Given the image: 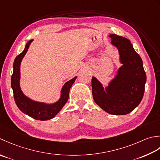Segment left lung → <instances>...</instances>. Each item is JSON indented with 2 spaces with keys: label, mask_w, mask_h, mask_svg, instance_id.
I'll return each instance as SVG.
<instances>
[{
  "label": "left lung",
  "mask_w": 160,
  "mask_h": 160,
  "mask_svg": "<svg viewBox=\"0 0 160 160\" xmlns=\"http://www.w3.org/2000/svg\"><path fill=\"white\" fill-rule=\"evenodd\" d=\"M108 37L111 38L110 43L118 50L122 66L106 84L92 77V97L94 102L104 111L113 115H124L141 102L146 75L142 58L128 39L116 34Z\"/></svg>",
  "instance_id": "left-lung-1"
}]
</instances>
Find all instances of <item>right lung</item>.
<instances>
[{
    "label": "right lung",
    "instance_id": "1",
    "mask_svg": "<svg viewBox=\"0 0 160 160\" xmlns=\"http://www.w3.org/2000/svg\"><path fill=\"white\" fill-rule=\"evenodd\" d=\"M33 41V39L29 41L25 45L24 50L15 58L13 64L14 70L11 78V86L14 92L16 104L21 111L34 119L46 121L54 118L66 103L69 97L70 89L75 81L77 76L67 81L62 86L59 99L54 103L37 102L25 95L21 90L20 85L21 64L22 58L27 53L29 47Z\"/></svg>",
    "mask_w": 160,
    "mask_h": 160
}]
</instances>
